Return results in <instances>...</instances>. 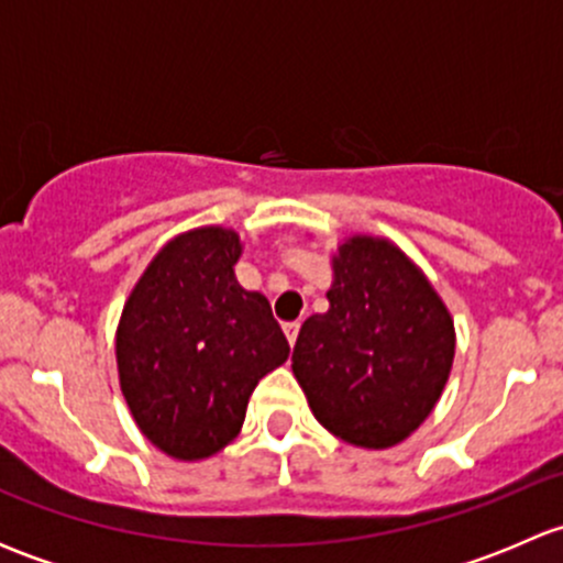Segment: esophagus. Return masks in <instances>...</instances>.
<instances>
[{"mask_svg":"<svg viewBox=\"0 0 563 563\" xmlns=\"http://www.w3.org/2000/svg\"><path fill=\"white\" fill-rule=\"evenodd\" d=\"M283 332H286V338H288V343H297V334H299V321H288V323H283Z\"/></svg>","mask_w":563,"mask_h":563,"instance_id":"esophagus-1","label":"esophagus"}]
</instances>
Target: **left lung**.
Segmentation results:
<instances>
[{
	"instance_id": "8db88e82",
	"label": "left lung",
	"mask_w": 563,
	"mask_h": 563,
	"mask_svg": "<svg viewBox=\"0 0 563 563\" xmlns=\"http://www.w3.org/2000/svg\"><path fill=\"white\" fill-rule=\"evenodd\" d=\"M327 313L299 329L291 371L329 433L365 450L400 444L439 402L455 323L395 242L356 234L332 255Z\"/></svg>"
}]
</instances>
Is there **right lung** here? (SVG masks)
Here are the masks:
<instances>
[{
    "label": "right lung",
    "instance_id": "1",
    "mask_svg": "<svg viewBox=\"0 0 563 563\" xmlns=\"http://www.w3.org/2000/svg\"><path fill=\"white\" fill-rule=\"evenodd\" d=\"M240 255L236 231H185L150 261L122 308L119 387L141 433L168 457L229 446L255 384L291 351L264 294L236 280Z\"/></svg>",
    "mask_w": 563,
    "mask_h": 563
}]
</instances>
